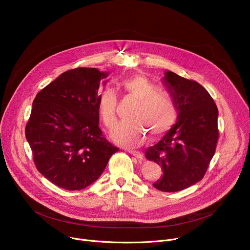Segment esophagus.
<instances>
[{
  "label": "esophagus",
  "mask_w": 250,
  "mask_h": 250,
  "mask_svg": "<svg viewBox=\"0 0 250 250\" xmlns=\"http://www.w3.org/2000/svg\"><path fill=\"white\" fill-rule=\"evenodd\" d=\"M129 152V154H132L133 156H135L136 158H138V159H143V154L141 153V152H139V151H135V150H129L128 151Z\"/></svg>",
  "instance_id": "34e87169"
}]
</instances>
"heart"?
I'll return each mask as SVG.
<instances>
[{"instance_id": "b5f03b06", "label": "heart", "mask_w": 250, "mask_h": 250, "mask_svg": "<svg viewBox=\"0 0 250 250\" xmlns=\"http://www.w3.org/2000/svg\"><path fill=\"white\" fill-rule=\"evenodd\" d=\"M122 88L126 94L139 101L132 123L118 124L110 134L111 140L123 147H136L146 140L149 132L153 138H159L171 128L177 117V107L174 100L166 92L149 79L135 76L122 82ZM116 94L110 88L103 89L97 99V111L103 124L112 127L116 123Z\"/></svg>"}]
</instances>
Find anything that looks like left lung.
Instances as JSON below:
<instances>
[{"label": "left lung", "instance_id": "left-lung-1", "mask_svg": "<svg viewBox=\"0 0 250 250\" xmlns=\"http://www.w3.org/2000/svg\"><path fill=\"white\" fill-rule=\"evenodd\" d=\"M162 83L176 104L177 120L145 155L163 170V175L153 187L174 192L195 185L204 177L218 142V108L198 82L166 71Z\"/></svg>", "mask_w": 250, "mask_h": 250}]
</instances>
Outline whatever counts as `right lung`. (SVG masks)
Wrapping results in <instances>:
<instances>
[{
    "label": "right lung",
    "mask_w": 250,
    "mask_h": 250,
    "mask_svg": "<svg viewBox=\"0 0 250 250\" xmlns=\"http://www.w3.org/2000/svg\"><path fill=\"white\" fill-rule=\"evenodd\" d=\"M107 72L78 68L61 74L36 95L25 136L36 168L57 187L83 189L104 171L118 148L102 136L97 99Z\"/></svg>",
    "instance_id": "1"
}]
</instances>
